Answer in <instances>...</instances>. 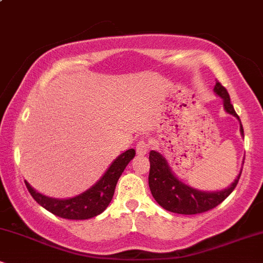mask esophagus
Instances as JSON below:
<instances>
[{
	"label": "esophagus",
	"mask_w": 263,
	"mask_h": 263,
	"mask_svg": "<svg viewBox=\"0 0 263 263\" xmlns=\"http://www.w3.org/2000/svg\"><path fill=\"white\" fill-rule=\"evenodd\" d=\"M136 151L140 156H144L149 151V142L146 138H141L136 144Z\"/></svg>",
	"instance_id": "obj_1"
}]
</instances>
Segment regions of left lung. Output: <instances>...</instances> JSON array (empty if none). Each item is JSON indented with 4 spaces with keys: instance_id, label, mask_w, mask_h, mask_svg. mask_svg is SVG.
Listing matches in <instances>:
<instances>
[{
    "instance_id": "1",
    "label": "left lung",
    "mask_w": 263,
    "mask_h": 263,
    "mask_svg": "<svg viewBox=\"0 0 263 263\" xmlns=\"http://www.w3.org/2000/svg\"><path fill=\"white\" fill-rule=\"evenodd\" d=\"M214 91L224 101L226 112L235 116L240 121V117L235 112L234 106L230 102L228 90L219 81H216ZM240 132L243 136L242 125L240 126ZM149 164L148 184L153 198L163 209L172 211V213L183 214V215H194V214L205 213V211L218 206L231 194L232 190L236 188L241 172H242V170L240 171L236 179L229 188L220 190V192H201V190L194 189L180 182L174 176L170 165H168V162L165 161V158L161 153L151 151Z\"/></svg>"
}]
</instances>
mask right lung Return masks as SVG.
<instances>
[{
	"mask_svg": "<svg viewBox=\"0 0 263 263\" xmlns=\"http://www.w3.org/2000/svg\"><path fill=\"white\" fill-rule=\"evenodd\" d=\"M135 155L136 152L134 148L123 152L122 155H120L111 163L108 170L105 172V174L100 178V180L96 182L95 185L87 189L83 194H79L70 199H55L45 197V195L38 193L37 190L33 189L28 182L25 180V183L33 199L41 206L50 211L54 215L69 220L90 219L101 214L108 206V204L111 203L117 180L121 177L126 165L131 162Z\"/></svg>",
	"mask_w": 263,
	"mask_h": 263,
	"instance_id": "1",
	"label": "right lung"
}]
</instances>
